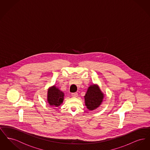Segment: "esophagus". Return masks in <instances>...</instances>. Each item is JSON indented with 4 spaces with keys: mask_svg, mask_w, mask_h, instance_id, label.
Returning <instances> with one entry per match:
<instances>
[{
    "mask_svg": "<svg viewBox=\"0 0 150 150\" xmlns=\"http://www.w3.org/2000/svg\"><path fill=\"white\" fill-rule=\"evenodd\" d=\"M72 97H77L78 96V94L77 93H73L71 94Z\"/></svg>",
    "mask_w": 150,
    "mask_h": 150,
    "instance_id": "esophagus-1",
    "label": "esophagus"
}]
</instances>
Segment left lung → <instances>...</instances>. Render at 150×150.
<instances>
[{
	"label": "left lung",
	"instance_id": "left-lung-1",
	"mask_svg": "<svg viewBox=\"0 0 150 150\" xmlns=\"http://www.w3.org/2000/svg\"><path fill=\"white\" fill-rule=\"evenodd\" d=\"M104 96L105 94L101 91L98 84L90 85L84 96L86 107L90 111L97 109L102 104Z\"/></svg>",
	"mask_w": 150,
	"mask_h": 150
}]
</instances>
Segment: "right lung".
I'll use <instances>...</instances> for the list:
<instances>
[{"label": "right lung", "instance_id": "obj_1", "mask_svg": "<svg viewBox=\"0 0 150 150\" xmlns=\"http://www.w3.org/2000/svg\"><path fill=\"white\" fill-rule=\"evenodd\" d=\"M64 93L55 85L48 89L47 102L50 106L58 107L64 102Z\"/></svg>", "mask_w": 150, "mask_h": 150}]
</instances>
